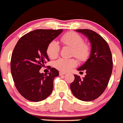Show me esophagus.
<instances>
[{
  "label": "esophagus",
  "mask_w": 123,
  "mask_h": 123,
  "mask_svg": "<svg viewBox=\"0 0 123 123\" xmlns=\"http://www.w3.org/2000/svg\"><path fill=\"white\" fill-rule=\"evenodd\" d=\"M66 73L65 72H59V75H66Z\"/></svg>",
  "instance_id": "obj_1"
}]
</instances>
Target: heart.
Returning <instances> with one entry per match:
<instances>
[{
  "label": "heart",
  "instance_id": "obj_1",
  "mask_svg": "<svg viewBox=\"0 0 123 123\" xmlns=\"http://www.w3.org/2000/svg\"><path fill=\"white\" fill-rule=\"evenodd\" d=\"M61 42L64 45L72 48L73 56L80 61H85L89 55V47L83 43L82 37L74 32H70L62 35ZM59 52V45L56 41L49 43L46 48V53L51 59H55L58 56ZM77 65V61L75 59L60 58L54 62L56 68L62 72H68Z\"/></svg>",
  "mask_w": 123,
  "mask_h": 123
}]
</instances>
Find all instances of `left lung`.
<instances>
[{"instance_id": "8db88e82", "label": "left lung", "mask_w": 123, "mask_h": 123, "mask_svg": "<svg viewBox=\"0 0 123 123\" xmlns=\"http://www.w3.org/2000/svg\"><path fill=\"white\" fill-rule=\"evenodd\" d=\"M87 37L91 46L90 56L86 62L78 68L86 70L83 79L74 75L75 80L70 84V89L77 99L91 101L104 92L111 77L113 68L112 55L107 42L96 32L89 29H77Z\"/></svg>"}]
</instances>
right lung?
<instances>
[{
  "mask_svg": "<svg viewBox=\"0 0 123 123\" xmlns=\"http://www.w3.org/2000/svg\"><path fill=\"white\" fill-rule=\"evenodd\" d=\"M62 29H37L21 37L12 53L11 72L18 92L27 100L39 102L51 93L53 80L59 72L51 68L48 74L39 70L49 59L46 48Z\"/></svg>",
  "mask_w": 123,
  "mask_h": 123,
  "instance_id": "obj_1",
  "label": "right lung"
}]
</instances>
